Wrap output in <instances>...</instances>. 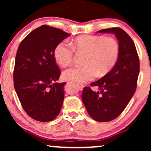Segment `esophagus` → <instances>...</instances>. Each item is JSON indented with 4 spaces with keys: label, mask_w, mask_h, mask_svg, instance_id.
<instances>
[{
    "label": "esophagus",
    "mask_w": 151,
    "mask_h": 151,
    "mask_svg": "<svg viewBox=\"0 0 151 151\" xmlns=\"http://www.w3.org/2000/svg\"><path fill=\"white\" fill-rule=\"evenodd\" d=\"M77 88H78V89L80 90V91H82V90L83 89V88H84V85L80 84V83H77Z\"/></svg>",
    "instance_id": "obj_1"
}]
</instances>
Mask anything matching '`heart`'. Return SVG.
Here are the masks:
<instances>
[{"instance_id": "b5f03b06", "label": "heart", "mask_w": 151, "mask_h": 151, "mask_svg": "<svg viewBox=\"0 0 151 151\" xmlns=\"http://www.w3.org/2000/svg\"><path fill=\"white\" fill-rule=\"evenodd\" d=\"M70 45L60 42L55 47L53 55L60 66H68L72 63L74 51L86 55L83 60L85 65L72 67L63 73V79L68 81L85 83L98 74L104 76L113 68L119 58V44L112 37L81 35L73 39Z\"/></svg>"}]
</instances>
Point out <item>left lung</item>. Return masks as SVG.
Here are the masks:
<instances>
[{
	"instance_id": "8db88e82",
	"label": "left lung",
	"mask_w": 151,
	"mask_h": 151,
	"mask_svg": "<svg viewBox=\"0 0 151 151\" xmlns=\"http://www.w3.org/2000/svg\"><path fill=\"white\" fill-rule=\"evenodd\" d=\"M98 33H114L118 40L120 55L115 66L101 79L91 84L100 91L85 87L82 99L90 116L99 122L118 118L134 94L139 73V60L135 45L120 28L103 29Z\"/></svg>"
}]
</instances>
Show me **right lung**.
<instances>
[{
	"instance_id": "obj_1",
	"label": "right lung",
	"mask_w": 151,
	"mask_h": 151,
	"mask_svg": "<svg viewBox=\"0 0 151 151\" xmlns=\"http://www.w3.org/2000/svg\"><path fill=\"white\" fill-rule=\"evenodd\" d=\"M69 36L60 29L42 25L30 32L18 47L14 86L24 110L36 121H52L61 109L66 83H55L60 71L53 51Z\"/></svg>"
}]
</instances>
